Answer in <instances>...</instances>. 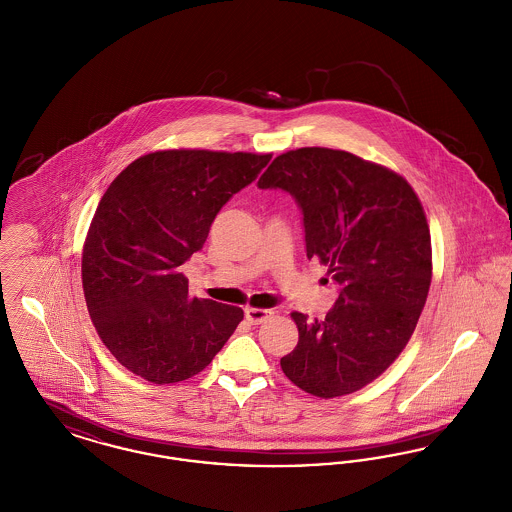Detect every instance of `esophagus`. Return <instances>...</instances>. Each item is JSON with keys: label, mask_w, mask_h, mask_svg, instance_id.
<instances>
[{"label": "esophagus", "mask_w": 512, "mask_h": 512, "mask_svg": "<svg viewBox=\"0 0 512 512\" xmlns=\"http://www.w3.org/2000/svg\"><path fill=\"white\" fill-rule=\"evenodd\" d=\"M270 317H272V311H268V309H257V307H247L245 309V318L251 324H261Z\"/></svg>", "instance_id": "obj_1"}]
</instances>
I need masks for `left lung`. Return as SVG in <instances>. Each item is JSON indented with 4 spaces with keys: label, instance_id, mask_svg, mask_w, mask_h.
<instances>
[{
    "label": "left lung",
    "instance_id": "1",
    "mask_svg": "<svg viewBox=\"0 0 512 512\" xmlns=\"http://www.w3.org/2000/svg\"><path fill=\"white\" fill-rule=\"evenodd\" d=\"M257 186L295 197L307 257L340 284L322 320L293 311L299 341L280 359L284 374L322 399L365 388L411 340L430 290L432 242L418 195L388 167L328 147L278 155Z\"/></svg>",
    "mask_w": 512,
    "mask_h": 512
}]
</instances>
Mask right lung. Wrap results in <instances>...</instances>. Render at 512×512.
<instances>
[{
  "label": "right lung",
  "mask_w": 512,
  "mask_h": 512,
  "mask_svg": "<svg viewBox=\"0 0 512 512\" xmlns=\"http://www.w3.org/2000/svg\"><path fill=\"white\" fill-rule=\"evenodd\" d=\"M270 153L163 149L132 161L101 197L82 249V288L98 336L151 384L201 372L244 311L188 292L180 267L222 205L267 167Z\"/></svg>",
  "instance_id": "add662e5"
}]
</instances>
